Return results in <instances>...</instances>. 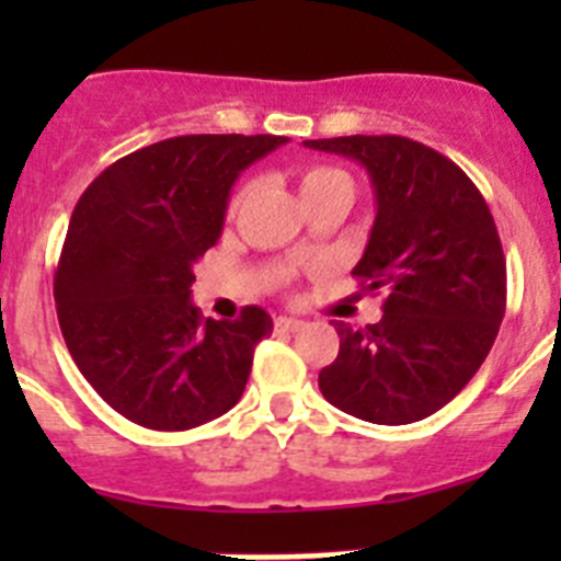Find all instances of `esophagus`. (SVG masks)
Instances as JSON below:
<instances>
[{
    "instance_id": "34e87169",
    "label": "esophagus",
    "mask_w": 561,
    "mask_h": 561,
    "mask_svg": "<svg viewBox=\"0 0 561 561\" xmlns=\"http://www.w3.org/2000/svg\"><path fill=\"white\" fill-rule=\"evenodd\" d=\"M306 323L304 320H295V317H277L275 320V331H284V334H297V331H304Z\"/></svg>"
}]
</instances>
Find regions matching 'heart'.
Segmentation results:
<instances>
[{"instance_id":"obj_1","label":"heart","mask_w":561,"mask_h":561,"mask_svg":"<svg viewBox=\"0 0 561 561\" xmlns=\"http://www.w3.org/2000/svg\"><path fill=\"white\" fill-rule=\"evenodd\" d=\"M297 185H300V196L304 202L323 199V196H345L351 202L354 196V180L351 173L340 165H329V162H317V165H306L297 171ZM241 196L232 199V207L238 205Z\"/></svg>"}]
</instances>
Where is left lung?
<instances>
[{"label":"left lung","instance_id":"8db88e82","mask_svg":"<svg viewBox=\"0 0 561 561\" xmlns=\"http://www.w3.org/2000/svg\"><path fill=\"white\" fill-rule=\"evenodd\" d=\"M362 162L376 221L351 275L385 295L379 323H334L340 354L320 390L370 424H413L469 385L505 314V255L474 182L435 148L399 134L306 140Z\"/></svg>","mask_w":561,"mask_h":561}]
</instances>
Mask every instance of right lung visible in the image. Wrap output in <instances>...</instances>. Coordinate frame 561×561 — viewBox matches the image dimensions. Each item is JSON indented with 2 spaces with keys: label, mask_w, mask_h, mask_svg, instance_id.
Instances as JSON below:
<instances>
[{
  "label": "right lung",
  "mask_w": 561,
  "mask_h": 561,
  "mask_svg": "<svg viewBox=\"0 0 561 561\" xmlns=\"http://www.w3.org/2000/svg\"><path fill=\"white\" fill-rule=\"evenodd\" d=\"M275 134H185L112 162L78 199L56 270V309L78 370L123 419L182 433L241 399L272 317L210 320L193 264L221 236L238 173Z\"/></svg>",
  "instance_id": "add662e5"
}]
</instances>
